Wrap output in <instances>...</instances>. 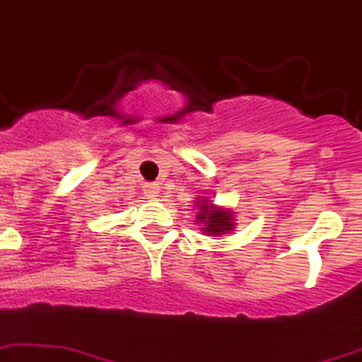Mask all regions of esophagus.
<instances>
[{
	"label": "esophagus",
	"mask_w": 362,
	"mask_h": 362,
	"mask_svg": "<svg viewBox=\"0 0 362 362\" xmlns=\"http://www.w3.org/2000/svg\"><path fill=\"white\" fill-rule=\"evenodd\" d=\"M143 191H145L146 199L154 201V199H158V197H160L161 187H160V184H145V186H143Z\"/></svg>",
	"instance_id": "34e87169"
}]
</instances>
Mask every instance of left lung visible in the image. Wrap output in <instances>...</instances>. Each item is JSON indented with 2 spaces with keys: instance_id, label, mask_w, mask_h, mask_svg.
<instances>
[{
  "instance_id": "8db88e82",
  "label": "left lung",
  "mask_w": 362,
  "mask_h": 362,
  "mask_svg": "<svg viewBox=\"0 0 362 362\" xmlns=\"http://www.w3.org/2000/svg\"><path fill=\"white\" fill-rule=\"evenodd\" d=\"M195 223L204 236H223L236 228V211L232 208L219 206L210 197H197Z\"/></svg>"
}]
</instances>
